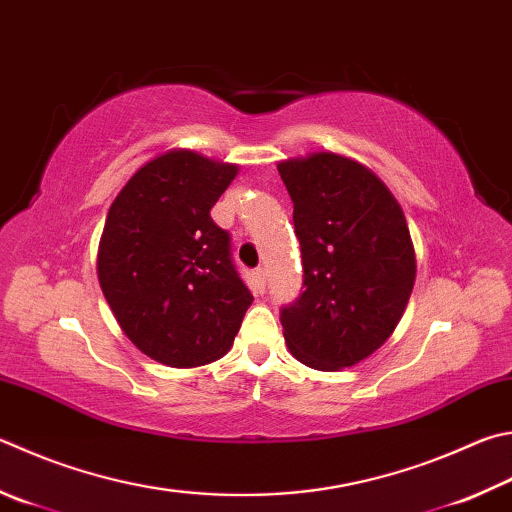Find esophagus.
Instances as JSON below:
<instances>
[{
    "mask_svg": "<svg viewBox=\"0 0 512 512\" xmlns=\"http://www.w3.org/2000/svg\"><path fill=\"white\" fill-rule=\"evenodd\" d=\"M253 284H255V291L264 293V288H266V271H264L262 266L255 268V271H253Z\"/></svg>",
    "mask_w": 512,
    "mask_h": 512,
    "instance_id": "obj_1",
    "label": "esophagus"
}]
</instances>
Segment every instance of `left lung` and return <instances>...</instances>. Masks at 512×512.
I'll list each match as a JSON object with an SVG mask.
<instances>
[{"label": "left lung", "mask_w": 512, "mask_h": 512, "mask_svg": "<svg viewBox=\"0 0 512 512\" xmlns=\"http://www.w3.org/2000/svg\"><path fill=\"white\" fill-rule=\"evenodd\" d=\"M293 201L304 293L282 306L293 356L333 371L371 356L410 302L416 257L398 201L378 176L320 152L277 163Z\"/></svg>", "instance_id": "8db88e82"}]
</instances>
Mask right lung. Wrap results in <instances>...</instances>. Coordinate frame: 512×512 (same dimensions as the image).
Instances as JSON below:
<instances>
[{"label": "right lung", "instance_id": "obj_1", "mask_svg": "<svg viewBox=\"0 0 512 512\" xmlns=\"http://www.w3.org/2000/svg\"><path fill=\"white\" fill-rule=\"evenodd\" d=\"M237 165L172 150L145 163L109 208L98 280L120 329L145 356L199 367L230 351L253 293L210 217Z\"/></svg>", "mask_w": 512, "mask_h": 512}]
</instances>
